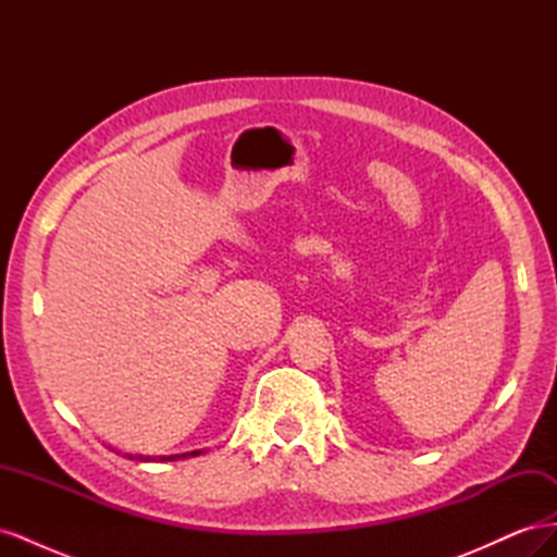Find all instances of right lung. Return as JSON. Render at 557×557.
I'll use <instances>...</instances> for the list:
<instances>
[{
	"label": "right lung",
	"instance_id": "right-lung-1",
	"mask_svg": "<svg viewBox=\"0 0 557 557\" xmlns=\"http://www.w3.org/2000/svg\"><path fill=\"white\" fill-rule=\"evenodd\" d=\"M201 450H193V453H183V455H164L160 460H178V458H195ZM139 460H150V458H139Z\"/></svg>",
	"mask_w": 557,
	"mask_h": 557
}]
</instances>
